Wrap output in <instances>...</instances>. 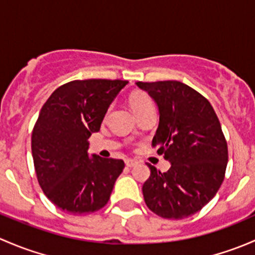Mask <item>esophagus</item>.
Returning <instances> with one entry per match:
<instances>
[{
	"instance_id": "esophagus-1",
	"label": "esophagus",
	"mask_w": 255,
	"mask_h": 255,
	"mask_svg": "<svg viewBox=\"0 0 255 255\" xmlns=\"http://www.w3.org/2000/svg\"><path fill=\"white\" fill-rule=\"evenodd\" d=\"M126 165H127L128 168H133L134 165H137V161L133 160V159H127V160H126Z\"/></svg>"
}]
</instances>
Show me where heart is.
<instances>
[{
    "instance_id": "heart-1",
    "label": "heart",
    "mask_w": 255,
    "mask_h": 255,
    "mask_svg": "<svg viewBox=\"0 0 255 255\" xmlns=\"http://www.w3.org/2000/svg\"><path fill=\"white\" fill-rule=\"evenodd\" d=\"M129 105L137 116H139L146 110L153 109V102H151L150 97L143 91L132 92L129 96Z\"/></svg>"
}]
</instances>
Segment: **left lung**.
Returning <instances> with one entry per match:
<instances>
[{
  "label": "left lung",
  "instance_id": "1",
  "mask_svg": "<svg viewBox=\"0 0 255 255\" xmlns=\"http://www.w3.org/2000/svg\"><path fill=\"white\" fill-rule=\"evenodd\" d=\"M159 109L151 142L171 166L166 173L148 164L143 184L146 206L168 220L199 212L217 194L225 179L228 148L221 123L206 97L180 81L137 82Z\"/></svg>",
  "mask_w": 255,
  "mask_h": 255
}]
</instances>
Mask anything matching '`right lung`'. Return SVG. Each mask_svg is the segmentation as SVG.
I'll return each instance as SVG.
<instances>
[{"mask_svg":"<svg viewBox=\"0 0 255 255\" xmlns=\"http://www.w3.org/2000/svg\"><path fill=\"white\" fill-rule=\"evenodd\" d=\"M126 80L89 79L59 86L43 105L32 132V155L45 196L64 212L86 215L109 202L122 159L89 158V138Z\"/></svg>","mask_w":255,"mask_h":255,"instance_id":"add662e5","label":"right lung"}]
</instances>
